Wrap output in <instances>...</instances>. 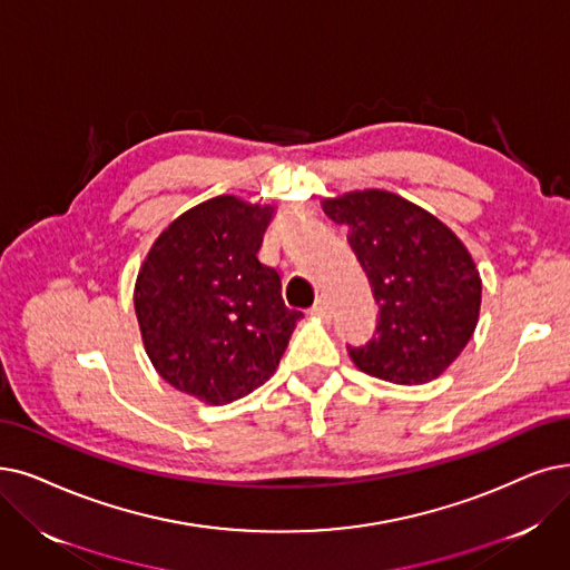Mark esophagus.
Listing matches in <instances>:
<instances>
[{"instance_id": "34e87169", "label": "esophagus", "mask_w": 570, "mask_h": 570, "mask_svg": "<svg viewBox=\"0 0 570 570\" xmlns=\"http://www.w3.org/2000/svg\"><path fill=\"white\" fill-rule=\"evenodd\" d=\"M311 315H317V317H330V304L325 297H317L315 304L311 306Z\"/></svg>"}]
</instances>
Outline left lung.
I'll return each instance as SVG.
<instances>
[{"mask_svg": "<svg viewBox=\"0 0 570 570\" xmlns=\"http://www.w3.org/2000/svg\"><path fill=\"white\" fill-rule=\"evenodd\" d=\"M323 210L348 226L379 304L374 336L348 346L355 367L400 385L438 379L480 321L482 278L465 245L435 215L391 191L325 198Z\"/></svg>", "mask_w": 570, "mask_h": 570, "instance_id": "obj_1", "label": "left lung"}]
</instances>
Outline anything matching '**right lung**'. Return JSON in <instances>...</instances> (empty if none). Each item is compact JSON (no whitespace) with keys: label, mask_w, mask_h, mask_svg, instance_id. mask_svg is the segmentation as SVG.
I'll return each mask as SVG.
<instances>
[{"label":"right lung","mask_w":570,"mask_h":570,"mask_svg":"<svg viewBox=\"0 0 570 570\" xmlns=\"http://www.w3.org/2000/svg\"><path fill=\"white\" fill-rule=\"evenodd\" d=\"M271 206L217 196L156 238L135 283L145 351L173 389L206 404L253 393L276 372L299 311L257 253Z\"/></svg>","instance_id":"1"}]
</instances>
